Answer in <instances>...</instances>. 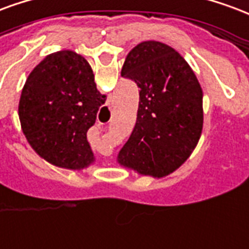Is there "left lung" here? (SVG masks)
I'll return each mask as SVG.
<instances>
[{"label": "left lung", "instance_id": "obj_1", "mask_svg": "<svg viewBox=\"0 0 249 249\" xmlns=\"http://www.w3.org/2000/svg\"><path fill=\"white\" fill-rule=\"evenodd\" d=\"M121 76L140 88L137 120L119 162L140 174L163 177L189 158L202 133V88L185 59L161 42L130 51Z\"/></svg>", "mask_w": 249, "mask_h": 249}]
</instances>
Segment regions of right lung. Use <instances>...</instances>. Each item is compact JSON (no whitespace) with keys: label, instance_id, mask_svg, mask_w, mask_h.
<instances>
[{"label":"right lung","instance_id":"obj_1","mask_svg":"<svg viewBox=\"0 0 249 249\" xmlns=\"http://www.w3.org/2000/svg\"><path fill=\"white\" fill-rule=\"evenodd\" d=\"M107 100L91 66L73 51L47 55L29 75L18 113L27 141L55 166L83 169L93 162L87 130Z\"/></svg>","mask_w":249,"mask_h":249}]
</instances>
